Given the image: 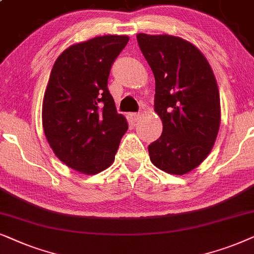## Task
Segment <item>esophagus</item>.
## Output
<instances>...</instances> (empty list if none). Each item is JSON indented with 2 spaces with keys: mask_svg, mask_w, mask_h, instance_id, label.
<instances>
[{
  "mask_svg": "<svg viewBox=\"0 0 254 254\" xmlns=\"http://www.w3.org/2000/svg\"><path fill=\"white\" fill-rule=\"evenodd\" d=\"M130 117H131V120L136 122L141 117V114L140 113H132V114H130Z\"/></svg>",
  "mask_w": 254,
  "mask_h": 254,
  "instance_id": "obj_1",
  "label": "esophagus"
}]
</instances>
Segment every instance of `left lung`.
<instances>
[{"label":"left lung","mask_w":254,"mask_h":254,"mask_svg":"<svg viewBox=\"0 0 254 254\" xmlns=\"http://www.w3.org/2000/svg\"><path fill=\"white\" fill-rule=\"evenodd\" d=\"M138 45L155 79L154 111L162 122L148 145L152 164L184 175L202 164L221 125L219 90L208 60L194 44L171 35L138 33Z\"/></svg>","instance_id":"left-lung-1"}]
</instances>
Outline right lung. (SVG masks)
Segmentation results:
<instances>
[{
    "label": "right lung",
    "mask_w": 254,
    "mask_h": 254,
    "mask_svg": "<svg viewBox=\"0 0 254 254\" xmlns=\"http://www.w3.org/2000/svg\"><path fill=\"white\" fill-rule=\"evenodd\" d=\"M129 37L106 35L69 46L51 70L43 99V129L54 154L82 174L113 164L127 122L108 90L115 59Z\"/></svg>",
    "instance_id": "right-lung-1"
}]
</instances>
